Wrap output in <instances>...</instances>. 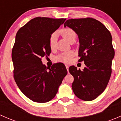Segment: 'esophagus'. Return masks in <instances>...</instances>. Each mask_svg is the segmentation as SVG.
I'll list each match as a JSON object with an SVG mask.
<instances>
[{
  "label": "esophagus",
  "mask_w": 121,
  "mask_h": 121,
  "mask_svg": "<svg viewBox=\"0 0 121 121\" xmlns=\"http://www.w3.org/2000/svg\"><path fill=\"white\" fill-rule=\"evenodd\" d=\"M65 67H66L67 69V71H68V67H69V66H68V65H67V64H65Z\"/></svg>",
  "instance_id": "34e87169"
}]
</instances>
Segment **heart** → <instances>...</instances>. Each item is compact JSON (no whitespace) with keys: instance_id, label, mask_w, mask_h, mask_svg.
I'll list each match as a JSON object with an SVG mask.
<instances>
[{"instance_id":"b5f03b06","label":"heart","mask_w":121,"mask_h":121,"mask_svg":"<svg viewBox=\"0 0 121 121\" xmlns=\"http://www.w3.org/2000/svg\"><path fill=\"white\" fill-rule=\"evenodd\" d=\"M60 33L65 40L69 43L74 42L77 38V33L74 30L70 27H66L61 29L60 31ZM56 39H57V34L54 33L50 36L49 39V46L52 50L54 49L56 46ZM74 53L72 51L67 52H64L60 54L56 57V60L59 62L67 63L71 61L72 58L74 56Z\"/></svg>"}]
</instances>
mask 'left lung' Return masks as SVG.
Here are the masks:
<instances>
[{
	"label": "left lung",
	"instance_id": "1",
	"mask_svg": "<svg viewBox=\"0 0 121 121\" xmlns=\"http://www.w3.org/2000/svg\"><path fill=\"white\" fill-rule=\"evenodd\" d=\"M66 26L78 36V61L86 65L83 70L69 67V72L74 77L72 89L78 98L92 101L105 90L111 75L115 55L111 35L102 23L91 17L68 19L64 23Z\"/></svg>",
	"mask_w": 121,
	"mask_h": 121
}]
</instances>
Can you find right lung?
<instances>
[{
	"mask_svg": "<svg viewBox=\"0 0 121 121\" xmlns=\"http://www.w3.org/2000/svg\"><path fill=\"white\" fill-rule=\"evenodd\" d=\"M66 19L37 17L22 27L12 52L13 77L20 91L31 101L47 102L54 98L67 71L63 63L48 68L41 58L49 56V39Z\"/></svg>",
	"mask_w": 121,
	"mask_h": 121,
	"instance_id": "add662e5",
	"label": "right lung"
}]
</instances>
